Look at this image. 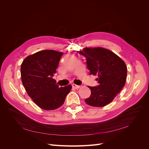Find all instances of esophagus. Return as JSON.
I'll list each match as a JSON object with an SVG mask.
<instances>
[{
  "mask_svg": "<svg viewBox=\"0 0 149 149\" xmlns=\"http://www.w3.org/2000/svg\"><path fill=\"white\" fill-rule=\"evenodd\" d=\"M72 87H73L74 89H79L81 87V86H78V85H76L75 84H72Z\"/></svg>",
  "mask_w": 149,
  "mask_h": 149,
  "instance_id": "esophagus-1",
  "label": "esophagus"
}]
</instances>
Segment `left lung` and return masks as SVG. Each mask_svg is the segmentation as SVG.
I'll use <instances>...</instances> for the list:
<instances>
[{"label": "left lung", "mask_w": 149, "mask_h": 149, "mask_svg": "<svg viewBox=\"0 0 149 149\" xmlns=\"http://www.w3.org/2000/svg\"><path fill=\"white\" fill-rule=\"evenodd\" d=\"M79 53L86 58L89 74L97 76L96 80L99 83L96 86H88L91 94L86 103L94 107L106 106L124 88L127 66L120 58L106 48H85Z\"/></svg>", "instance_id": "8db88e82"}]
</instances>
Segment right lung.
Instances as JSON below:
<instances>
[{
    "mask_svg": "<svg viewBox=\"0 0 149 149\" xmlns=\"http://www.w3.org/2000/svg\"><path fill=\"white\" fill-rule=\"evenodd\" d=\"M62 55V52L45 49L27 56L22 63V84L29 96L43 109L60 107L71 89L70 84L60 88L52 78Z\"/></svg>",
    "mask_w": 149,
    "mask_h": 149,
    "instance_id": "obj_1",
    "label": "right lung"
}]
</instances>
